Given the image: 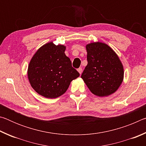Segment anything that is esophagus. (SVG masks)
Instances as JSON below:
<instances>
[{"instance_id":"esophagus-1","label":"esophagus","mask_w":146,"mask_h":146,"mask_svg":"<svg viewBox=\"0 0 146 146\" xmlns=\"http://www.w3.org/2000/svg\"><path fill=\"white\" fill-rule=\"evenodd\" d=\"M77 71H78V73L81 75V73H82V68H79L78 69H77Z\"/></svg>"}]
</instances>
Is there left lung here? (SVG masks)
I'll return each instance as SVG.
<instances>
[{
    "instance_id": "obj_1",
    "label": "left lung",
    "mask_w": 146,
    "mask_h": 146,
    "mask_svg": "<svg viewBox=\"0 0 146 146\" xmlns=\"http://www.w3.org/2000/svg\"><path fill=\"white\" fill-rule=\"evenodd\" d=\"M86 48L88 64L81 78L95 95L102 97L114 93L122 84L124 73L119 57L105 43H90Z\"/></svg>"
}]
</instances>
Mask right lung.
<instances>
[{
  "mask_svg": "<svg viewBox=\"0 0 146 146\" xmlns=\"http://www.w3.org/2000/svg\"><path fill=\"white\" fill-rule=\"evenodd\" d=\"M65 50V46H56L50 42L41 46L29 62V82L33 90L44 97H60L67 91L71 81L80 76L71 66Z\"/></svg>",
  "mask_w": 146,
  "mask_h": 146,
  "instance_id": "right-lung-1",
  "label": "right lung"
}]
</instances>
